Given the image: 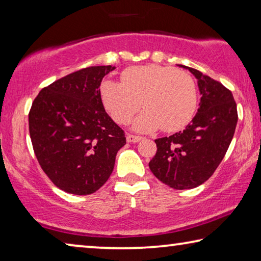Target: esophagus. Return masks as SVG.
Wrapping results in <instances>:
<instances>
[{
  "label": "esophagus",
  "instance_id": "34e87169",
  "mask_svg": "<svg viewBox=\"0 0 261 261\" xmlns=\"http://www.w3.org/2000/svg\"><path fill=\"white\" fill-rule=\"evenodd\" d=\"M140 136H135V135H127L126 136V141L127 143H138L139 140H141Z\"/></svg>",
  "mask_w": 261,
  "mask_h": 261
}]
</instances>
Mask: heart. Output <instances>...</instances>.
<instances>
[{
	"mask_svg": "<svg viewBox=\"0 0 261 261\" xmlns=\"http://www.w3.org/2000/svg\"><path fill=\"white\" fill-rule=\"evenodd\" d=\"M105 109L118 124H127L140 108L145 110L134 129L149 132L161 127L174 132L187 126L194 116L198 92L190 74L158 64L137 65L121 73V83L105 81L100 86Z\"/></svg>",
	"mask_w": 261,
	"mask_h": 261,
	"instance_id": "1",
	"label": "heart"
}]
</instances>
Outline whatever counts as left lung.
<instances>
[{
  "label": "left lung",
  "instance_id": "8db88e82",
  "mask_svg": "<svg viewBox=\"0 0 261 261\" xmlns=\"http://www.w3.org/2000/svg\"><path fill=\"white\" fill-rule=\"evenodd\" d=\"M188 69L198 79L199 109L183 131L155 139L156 153L148 166L158 179L176 190L206 182L226 155L238 115L232 93L218 81Z\"/></svg>",
  "mask_w": 261,
  "mask_h": 261
}]
</instances>
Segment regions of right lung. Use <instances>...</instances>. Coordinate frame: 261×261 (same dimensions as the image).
Here are the masks:
<instances>
[{"mask_svg": "<svg viewBox=\"0 0 261 261\" xmlns=\"http://www.w3.org/2000/svg\"><path fill=\"white\" fill-rule=\"evenodd\" d=\"M112 65L88 67L43 87L29 113L35 156L57 188L85 196L112 175L116 154L126 143L106 113L100 84Z\"/></svg>", "mask_w": 261, "mask_h": 261, "instance_id": "obj_1", "label": "right lung"}]
</instances>
